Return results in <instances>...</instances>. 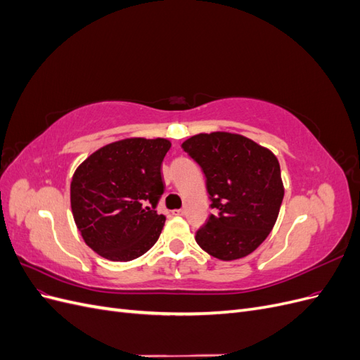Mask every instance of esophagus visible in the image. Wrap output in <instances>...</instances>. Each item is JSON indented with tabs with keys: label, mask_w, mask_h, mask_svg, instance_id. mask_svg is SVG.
<instances>
[{
	"label": "esophagus",
	"mask_w": 360,
	"mask_h": 360,
	"mask_svg": "<svg viewBox=\"0 0 360 360\" xmlns=\"http://www.w3.org/2000/svg\"><path fill=\"white\" fill-rule=\"evenodd\" d=\"M172 213L177 214V216H184V214H186V210H184V209H179V210H174Z\"/></svg>",
	"instance_id": "esophagus-1"
}]
</instances>
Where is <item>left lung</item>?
<instances>
[{
	"instance_id": "left-lung-1",
	"label": "left lung",
	"mask_w": 360,
	"mask_h": 360,
	"mask_svg": "<svg viewBox=\"0 0 360 360\" xmlns=\"http://www.w3.org/2000/svg\"><path fill=\"white\" fill-rule=\"evenodd\" d=\"M183 150L198 163L216 213L195 234L214 258L246 257L266 240L284 198L281 168L270 150L242 135L200 134Z\"/></svg>"
}]
</instances>
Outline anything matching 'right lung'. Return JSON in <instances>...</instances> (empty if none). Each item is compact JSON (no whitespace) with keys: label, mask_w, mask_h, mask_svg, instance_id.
Returning a JSON list of instances; mask_svg holds the SVG:
<instances>
[{"label":"right lung","mask_w":360,"mask_h":360,"mask_svg":"<svg viewBox=\"0 0 360 360\" xmlns=\"http://www.w3.org/2000/svg\"><path fill=\"white\" fill-rule=\"evenodd\" d=\"M167 139L132 138L108 144L75 171L70 202L76 226L94 252L111 261L146 254L160 236L165 216L156 212L165 184Z\"/></svg>","instance_id":"right-lung-1"}]
</instances>
